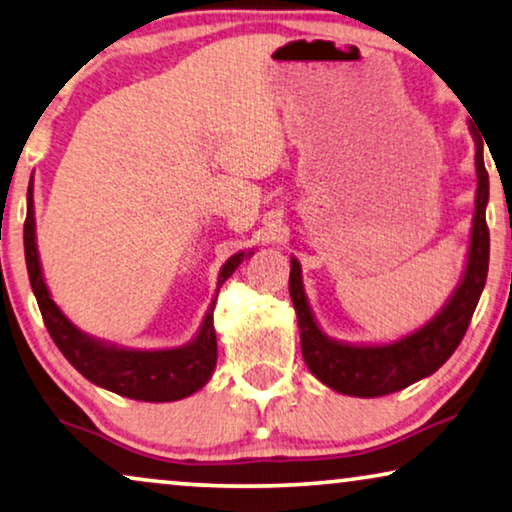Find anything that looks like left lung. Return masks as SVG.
I'll list each match as a JSON object with an SVG mask.
<instances>
[{
  "mask_svg": "<svg viewBox=\"0 0 512 512\" xmlns=\"http://www.w3.org/2000/svg\"><path fill=\"white\" fill-rule=\"evenodd\" d=\"M471 129L475 136L478 192H475L469 264H466L464 280L452 294L450 304L427 327L401 338L399 343L378 345V348L329 341L308 311L304 290H301L299 262L292 259L290 297L299 318L301 355H304L313 376L320 378L331 390L364 399L399 392L441 369L452 352L457 350V345L462 343L466 329L471 325L475 306H478L482 287H485L489 266V227L485 218L489 176L485 160H482V139L473 125Z\"/></svg>",
  "mask_w": 512,
  "mask_h": 512,
  "instance_id": "left-lung-1",
  "label": "left lung"
}]
</instances>
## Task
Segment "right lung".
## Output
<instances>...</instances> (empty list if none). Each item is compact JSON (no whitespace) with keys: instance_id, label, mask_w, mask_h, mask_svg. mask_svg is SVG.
<instances>
[{"instance_id":"1","label":"right lung","mask_w":512,"mask_h":512,"mask_svg":"<svg viewBox=\"0 0 512 512\" xmlns=\"http://www.w3.org/2000/svg\"><path fill=\"white\" fill-rule=\"evenodd\" d=\"M25 262L30 283L37 297L43 325H46L50 338L74 369L104 390H111L120 397L136 401H176L190 397L199 387L206 385L215 369L218 359V343H215L213 329V308H208L204 325L197 338L185 348L157 350V352H139L122 350L111 345L97 343L81 334L71 322L64 318L55 301L50 299L46 283L41 278V266L37 255V243H34V208H32V183L27 187V218H25ZM243 253L234 255L222 266L220 280L222 285L232 276L236 266L241 264Z\"/></svg>"}]
</instances>
